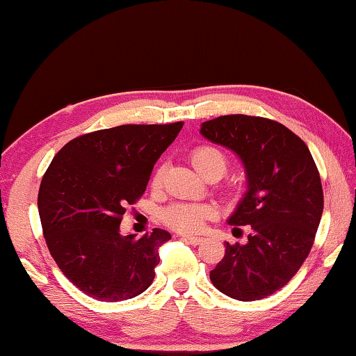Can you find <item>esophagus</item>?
Listing matches in <instances>:
<instances>
[{"instance_id":"1","label":"esophagus","mask_w":356,"mask_h":356,"mask_svg":"<svg viewBox=\"0 0 356 356\" xmlns=\"http://www.w3.org/2000/svg\"><path fill=\"white\" fill-rule=\"evenodd\" d=\"M182 240L184 242H187L190 245H200L203 242V238L200 237H192V235H182Z\"/></svg>"}]
</instances>
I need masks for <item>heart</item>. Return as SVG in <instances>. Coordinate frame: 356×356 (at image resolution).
Wrapping results in <instances>:
<instances>
[{"label": "heart", "instance_id": "obj_1", "mask_svg": "<svg viewBox=\"0 0 356 356\" xmlns=\"http://www.w3.org/2000/svg\"><path fill=\"white\" fill-rule=\"evenodd\" d=\"M193 168L203 177H222L229 168V156L216 145H198L190 153ZM163 182V168L156 169L152 177V187L158 188ZM214 216L213 209L207 204L177 203L164 209L163 221L168 227L180 234H197L207 221Z\"/></svg>", "mask_w": 356, "mask_h": 356}]
</instances>
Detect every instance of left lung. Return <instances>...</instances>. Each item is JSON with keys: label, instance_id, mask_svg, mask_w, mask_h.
<instances>
[{"label": "left lung", "instance_id": "left-lung-1", "mask_svg": "<svg viewBox=\"0 0 356 356\" xmlns=\"http://www.w3.org/2000/svg\"><path fill=\"white\" fill-rule=\"evenodd\" d=\"M200 132L243 161L248 192L229 222L252 229L245 245L226 243L209 279L240 302L266 298L312 252L324 208L316 163L298 135L268 118L219 116L203 122Z\"/></svg>", "mask_w": 356, "mask_h": 356}]
</instances>
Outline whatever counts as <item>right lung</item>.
Returning <instances> with one entry per match:
<instances>
[{"label": "right lung", "mask_w": 356, "mask_h": 356, "mask_svg": "<svg viewBox=\"0 0 356 356\" xmlns=\"http://www.w3.org/2000/svg\"><path fill=\"white\" fill-rule=\"evenodd\" d=\"M182 126L126 124L80 135L44 172L38 190L44 242L64 276L88 297L122 302L152 285L158 248L171 234L154 229L135 238L119 226Z\"/></svg>", "instance_id": "right-lung-1"}]
</instances>
